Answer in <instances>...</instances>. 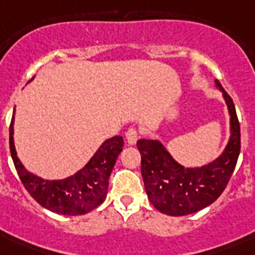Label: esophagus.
I'll return each mask as SVG.
<instances>
[{
    "mask_svg": "<svg viewBox=\"0 0 255 255\" xmlns=\"http://www.w3.org/2000/svg\"><path fill=\"white\" fill-rule=\"evenodd\" d=\"M139 139V132L136 128H129L127 132H126V140L129 145H135L136 141Z\"/></svg>",
    "mask_w": 255,
    "mask_h": 255,
    "instance_id": "34e87169",
    "label": "esophagus"
}]
</instances>
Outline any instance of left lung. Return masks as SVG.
Wrapping results in <instances>:
<instances>
[{"label": "left lung", "instance_id": "8db88e82", "mask_svg": "<svg viewBox=\"0 0 255 255\" xmlns=\"http://www.w3.org/2000/svg\"><path fill=\"white\" fill-rule=\"evenodd\" d=\"M230 116L229 141L218 157L201 167H184L157 139H140L141 176L149 201L168 216H186L209 206L228 185L241 149V132L232 98L216 79Z\"/></svg>", "mask_w": 255, "mask_h": 255}]
</instances>
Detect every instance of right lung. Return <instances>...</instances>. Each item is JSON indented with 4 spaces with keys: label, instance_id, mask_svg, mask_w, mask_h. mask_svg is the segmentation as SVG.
Wrapping results in <instances>:
<instances>
[{
    "label": "right lung",
    "instance_id": "1",
    "mask_svg": "<svg viewBox=\"0 0 255 255\" xmlns=\"http://www.w3.org/2000/svg\"><path fill=\"white\" fill-rule=\"evenodd\" d=\"M10 153L25 189L50 212L65 216H81L91 212L106 200L108 178L118 156L123 151L120 135L102 143L85 167L61 180H47L31 173L18 159L14 145V114L10 123Z\"/></svg>",
    "mask_w": 255,
    "mask_h": 255
}]
</instances>
